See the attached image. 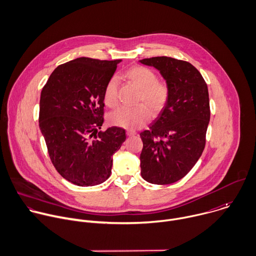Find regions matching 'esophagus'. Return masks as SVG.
I'll list each match as a JSON object with an SVG mask.
<instances>
[{"mask_svg":"<svg viewBox=\"0 0 256 256\" xmlns=\"http://www.w3.org/2000/svg\"><path fill=\"white\" fill-rule=\"evenodd\" d=\"M126 134H128V136H134L136 134V132L134 130H128Z\"/></svg>","mask_w":256,"mask_h":256,"instance_id":"1","label":"esophagus"}]
</instances>
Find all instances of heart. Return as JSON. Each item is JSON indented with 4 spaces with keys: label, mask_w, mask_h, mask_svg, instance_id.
<instances>
[{
    "label": "heart",
    "mask_w": 256,
    "mask_h": 256,
    "mask_svg": "<svg viewBox=\"0 0 256 256\" xmlns=\"http://www.w3.org/2000/svg\"><path fill=\"white\" fill-rule=\"evenodd\" d=\"M126 78L140 90L136 102L140 106L132 108H118L110 116V122L116 126L134 130L146 124L150 118V114L156 116L166 108L170 92L166 82L158 80L156 74L144 66H134L128 70ZM104 100L108 108L118 106L116 78H112L108 82L104 88Z\"/></svg>",
    "instance_id": "1"
}]
</instances>
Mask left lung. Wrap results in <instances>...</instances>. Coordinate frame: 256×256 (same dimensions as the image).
Masks as SVG:
<instances>
[{
	"label": "left lung",
	"mask_w": 256,
	"mask_h": 256,
	"mask_svg": "<svg viewBox=\"0 0 256 256\" xmlns=\"http://www.w3.org/2000/svg\"><path fill=\"white\" fill-rule=\"evenodd\" d=\"M158 68L170 86V100L150 128L140 132L144 180L174 184L194 166L204 146L210 118L208 84L190 62L170 56L140 60Z\"/></svg>",
	"instance_id": "1"
}]
</instances>
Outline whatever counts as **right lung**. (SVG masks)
<instances>
[{
	"instance_id": "add662e5",
	"label": "right lung",
	"mask_w": 256,
	"mask_h": 256,
	"mask_svg": "<svg viewBox=\"0 0 256 256\" xmlns=\"http://www.w3.org/2000/svg\"><path fill=\"white\" fill-rule=\"evenodd\" d=\"M122 60L78 58L60 64L44 86L38 124L50 162L68 182L92 186L112 172L126 130L104 124V92Z\"/></svg>"
}]
</instances>
